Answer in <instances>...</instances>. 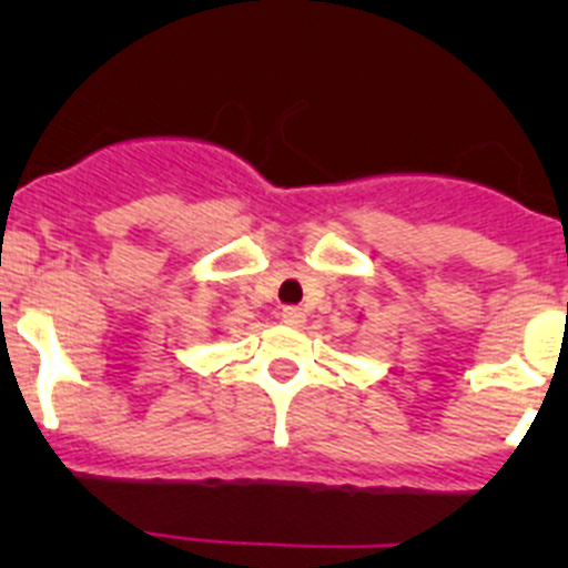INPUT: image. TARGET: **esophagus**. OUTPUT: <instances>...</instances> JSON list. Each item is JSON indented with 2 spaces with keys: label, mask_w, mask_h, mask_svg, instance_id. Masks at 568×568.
<instances>
[{
  "label": "esophagus",
  "mask_w": 568,
  "mask_h": 568,
  "mask_svg": "<svg viewBox=\"0 0 568 568\" xmlns=\"http://www.w3.org/2000/svg\"><path fill=\"white\" fill-rule=\"evenodd\" d=\"M280 318H283V324H288V326H302L305 324V311L296 305H288V307H283Z\"/></svg>",
  "instance_id": "obj_1"
}]
</instances>
